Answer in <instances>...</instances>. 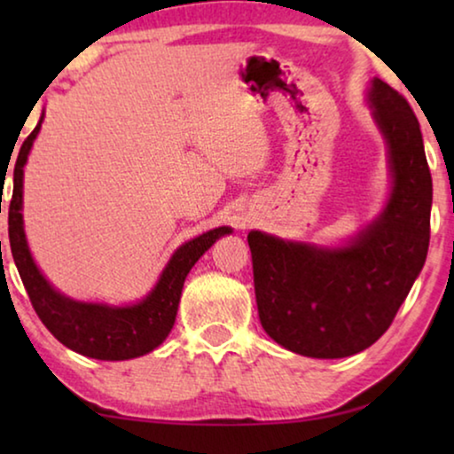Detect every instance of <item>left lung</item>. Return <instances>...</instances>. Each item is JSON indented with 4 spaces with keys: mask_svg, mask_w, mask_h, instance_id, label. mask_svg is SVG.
Here are the masks:
<instances>
[{
    "mask_svg": "<svg viewBox=\"0 0 454 454\" xmlns=\"http://www.w3.org/2000/svg\"><path fill=\"white\" fill-rule=\"evenodd\" d=\"M368 105L388 148L390 194L382 213L340 246L250 231L260 325L285 349L337 359L387 333L424 269L430 246L432 176L419 121L380 78Z\"/></svg>",
    "mask_w": 454,
    "mask_h": 454,
    "instance_id": "left-lung-1",
    "label": "left lung"
}]
</instances>
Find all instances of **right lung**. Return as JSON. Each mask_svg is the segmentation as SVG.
Here are the masks:
<instances>
[{"mask_svg":"<svg viewBox=\"0 0 454 454\" xmlns=\"http://www.w3.org/2000/svg\"><path fill=\"white\" fill-rule=\"evenodd\" d=\"M43 117L45 114H41L39 123L22 142L20 153H18L14 192H12L8 215L12 256H14L16 269L27 287L30 303L43 325L49 328V333L61 345L80 356L105 359V362H121V359L146 356L163 343L176 325L179 297H182L184 281L192 266L216 239L231 233V227L210 229V231L179 246L169 262L165 264L159 281L148 291V295L129 306L78 301L59 294L35 264L22 221L24 165H27L35 138L39 136Z\"/></svg>","mask_w":454,"mask_h":454,"instance_id":"obj_1","label":"right lung"}]
</instances>
